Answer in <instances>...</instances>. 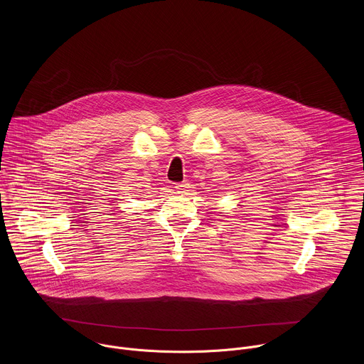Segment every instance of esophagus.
Here are the masks:
<instances>
[{"mask_svg":"<svg viewBox=\"0 0 364 364\" xmlns=\"http://www.w3.org/2000/svg\"><path fill=\"white\" fill-rule=\"evenodd\" d=\"M186 188H188V183H186V182H183V183H176V185H175L176 192H183Z\"/></svg>","mask_w":364,"mask_h":364,"instance_id":"1","label":"esophagus"}]
</instances>
